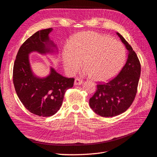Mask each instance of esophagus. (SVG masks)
<instances>
[{"instance_id":"obj_1","label":"esophagus","mask_w":157,"mask_h":157,"mask_svg":"<svg viewBox=\"0 0 157 157\" xmlns=\"http://www.w3.org/2000/svg\"><path fill=\"white\" fill-rule=\"evenodd\" d=\"M82 83H83V80H81L80 78H75V82H74V84H75V86L80 85V84H82Z\"/></svg>"}]
</instances>
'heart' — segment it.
Returning <instances> with one entry per match:
<instances>
[{
	"label": "heart",
	"mask_w": 157,
	"mask_h": 157,
	"mask_svg": "<svg viewBox=\"0 0 157 157\" xmlns=\"http://www.w3.org/2000/svg\"><path fill=\"white\" fill-rule=\"evenodd\" d=\"M126 50L122 44L95 31H83L71 37L62 51V60L71 75L85 66L83 73L96 81L108 80L122 69Z\"/></svg>",
	"instance_id": "heart-1"
}]
</instances>
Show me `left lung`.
Wrapping results in <instances>:
<instances>
[{
    "label": "left lung",
    "instance_id": "left-lung-1",
    "mask_svg": "<svg viewBox=\"0 0 157 157\" xmlns=\"http://www.w3.org/2000/svg\"><path fill=\"white\" fill-rule=\"evenodd\" d=\"M128 50L126 64L108 83L98 82L97 91L90 98L94 112L103 117H113L126 111L132 104L137 92L141 66L136 53L124 37L117 33Z\"/></svg>",
    "mask_w": 157,
    "mask_h": 157
}]
</instances>
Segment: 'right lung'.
Here are the masks:
<instances>
[{
	"instance_id": "add662e5",
	"label": "right lung",
	"mask_w": 157,
	"mask_h": 157,
	"mask_svg": "<svg viewBox=\"0 0 157 157\" xmlns=\"http://www.w3.org/2000/svg\"><path fill=\"white\" fill-rule=\"evenodd\" d=\"M48 28L37 31L25 41L16 56L13 65V81L17 95L24 106L31 113L48 117L61 107L67 90L73 86V78H66L53 68L48 77L39 78L33 75L29 62V54L37 52L42 54L53 52L56 46L49 40Z\"/></svg>"
}]
</instances>
